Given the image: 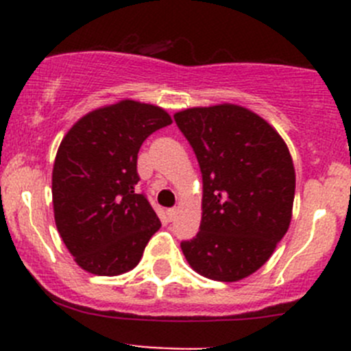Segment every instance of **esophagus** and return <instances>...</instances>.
<instances>
[{"label": "esophagus", "mask_w": 351, "mask_h": 351, "mask_svg": "<svg viewBox=\"0 0 351 351\" xmlns=\"http://www.w3.org/2000/svg\"><path fill=\"white\" fill-rule=\"evenodd\" d=\"M166 214H168V219H169V221H175L176 215H178V208H176V207L168 208V212H166Z\"/></svg>", "instance_id": "obj_1"}]
</instances>
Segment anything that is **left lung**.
<instances>
[{
    "instance_id": "1",
    "label": "left lung",
    "mask_w": 351,
    "mask_h": 351,
    "mask_svg": "<svg viewBox=\"0 0 351 351\" xmlns=\"http://www.w3.org/2000/svg\"><path fill=\"white\" fill-rule=\"evenodd\" d=\"M175 122L204 182L200 231L182 241L197 274L236 282L263 267L292 219L295 171L277 130L239 105L186 108Z\"/></svg>"
}]
</instances>
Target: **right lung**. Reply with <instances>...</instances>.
<instances>
[{"label": "right lung", "instance_id": "add662e5", "mask_svg": "<svg viewBox=\"0 0 351 351\" xmlns=\"http://www.w3.org/2000/svg\"><path fill=\"white\" fill-rule=\"evenodd\" d=\"M169 123L162 108L122 100L84 115L62 139L52 169L54 219L83 270L101 277L132 270L161 228L146 195L136 190L137 154Z\"/></svg>", "mask_w": 351, "mask_h": 351}]
</instances>
